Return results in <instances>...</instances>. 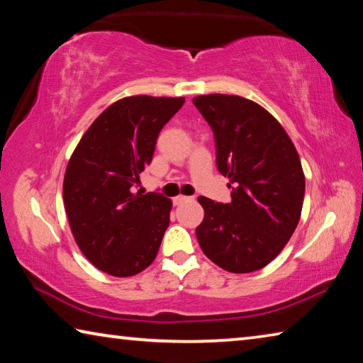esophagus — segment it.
<instances>
[{"mask_svg":"<svg viewBox=\"0 0 363 363\" xmlns=\"http://www.w3.org/2000/svg\"><path fill=\"white\" fill-rule=\"evenodd\" d=\"M187 200H190V196H186V195H176L174 199H173L174 205H181V203H184V201H187Z\"/></svg>","mask_w":363,"mask_h":363,"instance_id":"obj_1","label":"esophagus"}]
</instances>
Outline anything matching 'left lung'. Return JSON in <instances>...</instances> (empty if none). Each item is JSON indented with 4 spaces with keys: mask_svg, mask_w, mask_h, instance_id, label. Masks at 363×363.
Listing matches in <instances>:
<instances>
[{
    "mask_svg": "<svg viewBox=\"0 0 363 363\" xmlns=\"http://www.w3.org/2000/svg\"><path fill=\"white\" fill-rule=\"evenodd\" d=\"M192 102L214 131L218 169L232 189L225 205L199 196L205 218L196 238L227 272H255L279 256L299 223L306 177L298 150L259 104L230 94Z\"/></svg>",
    "mask_w": 363,
    "mask_h": 363,
    "instance_id": "left-lung-1",
    "label": "left lung"
}]
</instances>
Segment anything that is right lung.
<instances>
[{"instance_id": "right-lung-1", "label": "right lung", "mask_w": 363, "mask_h": 363, "mask_svg": "<svg viewBox=\"0 0 363 363\" xmlns=\"http://www.w3.org/2000/svg\"><path fill=\"white\" fill-rule=\"evenodd\" d=\"M186 97L128 96L113 102L79 139L64 176L73 238L93 266L131 277L157 257L173 201L133 192L150 164L162 128Z\"/></svg>"}]
</instances>
